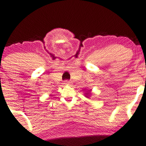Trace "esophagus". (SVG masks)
<instances>
[{
    "label": "esophagus",
    "instance_id": "1",
    "mask_svg": "<svg viewBox=\"0 0 146 146\" xmlns=\"http://www.w3.org/2000/svg\"><path fill=\"white\" fill-rule=\"evenodd\" d=\"M64 84H69L70 82L68 81V80H65V81L64 82Z\"/></svg>",
    "mask_w": 146,
    "mask_h": 146
}]
</instances>
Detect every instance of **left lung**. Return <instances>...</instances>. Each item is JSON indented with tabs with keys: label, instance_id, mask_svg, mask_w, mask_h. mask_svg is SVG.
I'll return each instance as SVG.
<instances>
[{
	"label": "left lung",
	"instance_id": "left-lung-1",
	"mask_svg": "<svg viewBox=\"0 0 146 146\" xmlns=\"http://www.w3.org/2000/svg\"><path fill=\"white\" fill-rule=\"evenodd\" d=\"M90 90H88V92H87V93H86V95H85V96H86V98H88V96H89V95H90Z\"/></svg>",
	"mask_w": 146,
	"mask_h": 146
}]
</instances>
